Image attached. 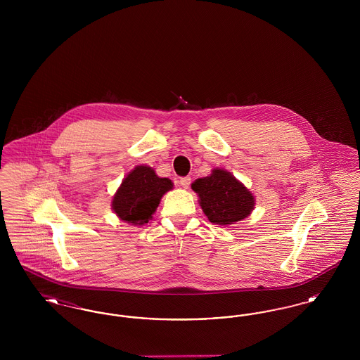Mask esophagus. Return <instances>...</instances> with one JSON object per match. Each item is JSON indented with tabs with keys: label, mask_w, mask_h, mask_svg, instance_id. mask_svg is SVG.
Segmentation results:
<instances>
[{
	"label": "esophagus",
	"mask_w": 360,
	"mask_h": 360,
	"mask_svg": "<svg viewBox=\"0 0 360 360\" xmlns=\"http://www.w3.org/2000/svg\"><path fill=\"white\" fill-rule=\"evenodd\" d=\"M190 184H191V178H190V176L181 178V181H179V185L184 188H188V186H190Z\"/></svg>",
	"instance_id": "1"
}]
</instances>
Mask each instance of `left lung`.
Masks as SVG:
<instances>
[{
  "instance_id": "obj_1",
  "label": "left lung",
  "mask_w": 360,
  "mask_h": 360,
  "mask_svg": "<svg viewBox=\"0 0 360 360\" xmlns=\"http://www.w3.org/2000/svg\"><path fill=\"white\" fill-rule=\"evenodd\" d=\"M198 202L210 223L233 225L247 219L255 207V195L239 179L224 169L216 167L212 174L191 184Z\"/></svg>"
}]
</instances>
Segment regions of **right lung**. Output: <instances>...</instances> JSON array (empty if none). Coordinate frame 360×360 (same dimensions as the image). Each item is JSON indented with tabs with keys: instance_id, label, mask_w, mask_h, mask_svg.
<instances>
[{
	"instance_id": "obj_1",
	"label": "right lung",
	"mask_w": 360,
	"mask_h": 360,
	"mask_svg": "<svg viewBox=\"0 0 360 360\" xmlns=\"http://www.w3.org/2000/svg\"><path fill=\"white\" fill-rule=\"evenodd\" d=\"M172 188V179L160 178L153 167L140 165L122 179L112 198V209L121 221L144 225L153 220L162 197Z\"/></svg>"
}]
</instances>
